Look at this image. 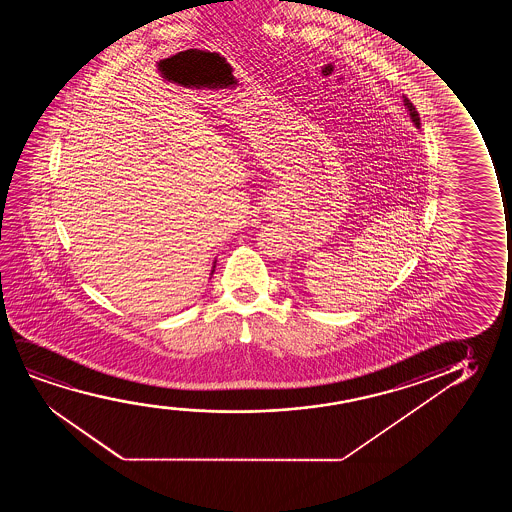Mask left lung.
<instances>
[{"label": "left lung", "instance_id": "8db88e82", "mask_svg": "<svg viewBox=\"0 0 512 512\" xmlns=\"http://www.w3.org/2000/svg\"><path fill=\"white\" fill-rule=\"evenodd\" d=\"M404 106H406L407 112H409V117L413 120L414 126L420 129V113L416 112V108H414L413 103H411L406 96H404Z\"/></svg>", "mask_w": 512, "mask_h": 512}]
</instances>
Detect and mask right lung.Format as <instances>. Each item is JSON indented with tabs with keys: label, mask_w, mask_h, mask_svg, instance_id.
Returning <instances> with one entry per match:
<instances>
[{
	"label": "right lung",
	"mask_w": 512,
	"mask_h": 512,
	"mask_svg": "<svg viewBox=\"0 0 512 512\" xmlns=\"http://www.w3.org/2000/svg\"><path fill=\"white\" fill-rule=\"evenodd\" d=\"M215 264H217V260L213 262V267H211V276H213V273H215Z\"/></svg>",
	"instance_id": "obj_1"
}]
</instances>
